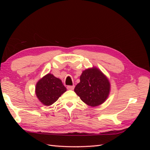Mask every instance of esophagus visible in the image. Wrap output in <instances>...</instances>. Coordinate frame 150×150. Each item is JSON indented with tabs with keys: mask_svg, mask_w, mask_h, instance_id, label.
<instances>
[{
	"mask_svg": "<svg viewBox=\"0 0 150 150\" xmlns=\"http://www.w3.org/2000/svg\"><path fill=\"white\" fill-rule=\"evenodd\" d=\"M74 88V86H67V89H69V90H73Z\"/></svg>",
	"mask_w": 150,
	"mask_h": 150,
	"instance_id": "obj_1",
	"label": "esophagus"
}]
</instances>
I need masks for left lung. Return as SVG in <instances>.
<instances>
[{
    "label": "left lung",
    "mask_w": 150,
    "mask_h": 150,
    "mask_svg": "<svg viewBox=\"0 0 150 150\" xmlns=\"http://www.w3.org/2000/svg\"><path fill=\"white\" fill-rule=\"evenodd\" d=\"M74 92L84 103L95 107L106 100L110 92V83L100 70L93 67L83 71Z\"/></svg>",
    "instance_id": "8db88e82"
}]
</instances>
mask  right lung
<instances>
[{
  "label": "right lung",
  "mask_w": 150,
  "mask_h": 150,
  "mask_svg": "<svg viewBox=\"0 0 150 150\" xmlns=\"http://www.w3.org/2000/svg\"><path fill=\"white\" fill-rule=\"evenodd\" d=\"M66 90L61 79L49 73L36 84L35 94L44 105L51 106Z\"/></svg>",
  "instance_id": "obj_1"
}]
</instances>
